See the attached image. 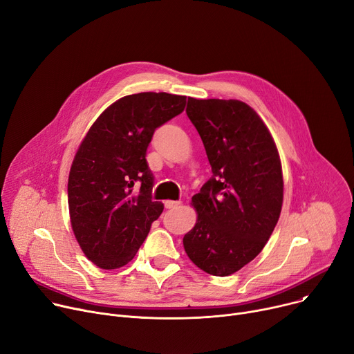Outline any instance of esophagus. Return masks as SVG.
<instances>
[{
    "mask_svg": "<svg viewBox=\"0 0 354 354\" xmlns=\"http://www.w3.org/2000/svg\"><path fill=\"white\" fill-rule=\"evenodd\" d=\"M180 204H181L180 201H174V200H167V201H164L165 209H174V207H177V205H180Z\"/></svg>",
    "mask_w": 354,
    "mask_h": 354,
    "instance_id": "34e87169",
    "label": "esophagus"
}]
</instances>
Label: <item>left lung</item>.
I'll use <instances>...</instances> for the list:
<instances>
[{"label": "left lung", "instance_id": "left-lung-1", "mask_svg": "<svg viewBox=\"0 0 354 354\" xmlns=\"http://www.w3.org/2000/svg\"><path fill=\"white\" fill-rule=\"evenodd\" d=\"M213 177L192 198L197 221L183 239L203 272L230 276L266 245L283 205V173L276 142L259 114L239 100L189 97Z\"/></svg>", "mask_w": 354, "mask_h": 354}]
</instances>
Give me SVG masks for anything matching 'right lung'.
Masks as SVG:
<instances>
[{
  "mask_svg": "<svg viewBox=\"0 0 354 354\" xmlns=\"http://www.w3.org/2000/svg\"><path fill=\"white\" fill-rule=\"evenodd\" d=\"M185 95L138 93L104 110L82 138L68 176L74 236L95 266H126L147 237L164 204L145 154L157 127L183 113ZM134 186H140L138 192Z\"/></svg>",
  "mask_w": 354,
  "mask_h": 354,
  "instance_id": "obj_1",
  "label": "right lung"
}]
</instances>
